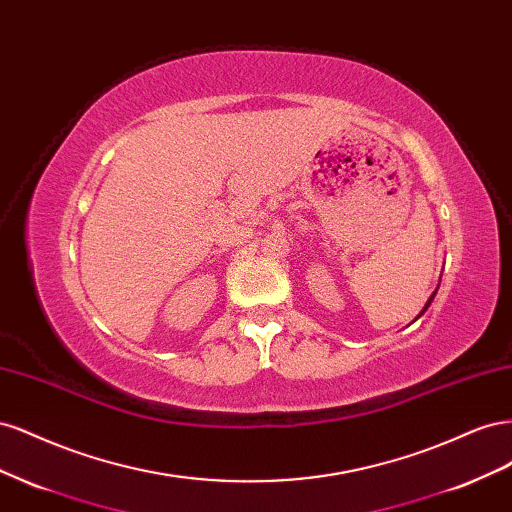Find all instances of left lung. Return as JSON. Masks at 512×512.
Segmentation results:
<instances>
[{
	"label": "left lung",
	"mask_w": 512,
	"mask_h": 512,
	"mask_svg": "<svg viewBox=\"0 0 512 512\" xmlns=\"http://www.w3.org/2000/svg\"><path fill=\"white\" fill-rule=\"evenodd\" d=\"M433 297H436V292H433V294H431V297H429V301H427V303H425V307H423V312H421V314H418V316H416V318H421V316H423V314H425V312H427V307H429V305H431V301H433Z\"/></svg>",
	"instance_id": "obj_1"
}]
</instances>
